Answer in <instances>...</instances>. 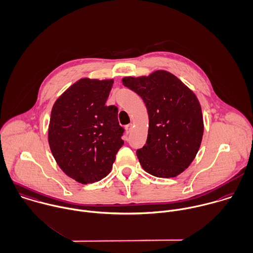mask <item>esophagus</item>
Wrapping results in <instances>:
<instances>
[{
  "label": "esophagus",
  "mask_w": 253,
  "mask_h": 253,
  "mask_svg": "<svg viewBox=\"0 0 253 253\" xmlns=\"http://www.w3.org/2000/svg\"><path fill=\"white\" fill-rule=\"evenodd\" d=\"M132 127H133L132 124H129V125L126 126V132H127V133H129V132L132 130Z\"/></svg>",
  "instance_id": "1"
}]
</instances>
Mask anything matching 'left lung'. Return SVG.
<instances>
[{
  "mask_svg": "<svg viewBox=\"0 0 253 253\" xmlns=\"http://www.w3.org/2000/svg\"><path fill=\"white\" fill-rule=\"evenodd\" d=\"M122 82L142 98L148 113L146 145L136 151L141 167L157 177L178 175L192 163L202 141L204 124L196 95L164 70Z\"/></svg>",
  "mask_w": 253,
  "mask_h": 253,
  "instance_id": "1",
  "label": "left lung"
}]
</instances>
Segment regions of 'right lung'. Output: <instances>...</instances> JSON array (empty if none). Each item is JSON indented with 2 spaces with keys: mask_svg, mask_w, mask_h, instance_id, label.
Masks as SVG:
<instances>
[{
  "mask_svg": "<svg viewBox=\"0 0 253 253\" xmlns=\"http://www.w3.org/2000/svg\"><path fill=\"white\" fill-rule=\"evenodd\" d=\"M114 80L84 78L54 103L48 128L51 152L61 169L80 183L109 174L124 144L118 108L106 106Z\"/></svg>",
  "mask_w": 253,
  "mask_h": 253,
  "instance_id": "add662e5",
  "label": "right lung"
}]
</instances>
